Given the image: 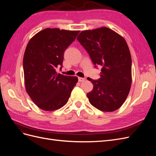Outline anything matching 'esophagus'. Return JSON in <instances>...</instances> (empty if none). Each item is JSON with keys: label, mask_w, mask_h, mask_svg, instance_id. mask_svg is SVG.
<instances>
[{"label": "esophagus", "mask_w": 156, "mask_h": 156, "mask_svg": "<svg viewBox=\"0 0 156 156\" xmlns=\"http://www.w3.org/2000/svg\"><path fill=\"white\" fill-rule=\"evenodd\" d=\"M78 81L79 82H83V81H85V79L82 78V77H78Z\"/></svg>", "instance_id": "obj_1"}]
</instances>
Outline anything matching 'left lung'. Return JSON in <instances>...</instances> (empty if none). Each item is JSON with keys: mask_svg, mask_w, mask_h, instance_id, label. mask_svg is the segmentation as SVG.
I'll return each mask as SVG.
<instances>
[{"mask_svg": "<svg viewBox=\"0 0 156 156\" xmlns=\"http://www.w3.org/2000/svg\"><path fill=\"white\" fill-rule=\"evenodd\" d=\"M93 64L101 66L100 78L93 80V90L87 94L91 105L105 112L119 108L131 86V57L126 40L107 27L82 31L77 37Z\"/></svg>", "mask_w": 156, "mask_h": 156, "instance_id": "1", "label": "left lung"}]
</instances>
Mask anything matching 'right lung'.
<instances>
[{
	"instance_id": "obj_1",
	"label": "right lung",
	"mask_w": 156,
	"mask_h": 156,
	"mask_svg": "<svg viewBox=\"0 0 156 156\" xmlns=\"http://www.w3.org/2000/svg\"><path fill=\"white\" fill-rule=\"evenodd\" d=\"M79 30L45 29L33 36L23 56L26 91L41 109L52 111L66 104L77 77L57 73L64 53L75 40Z\"/></svg>"
}]
</instances>
